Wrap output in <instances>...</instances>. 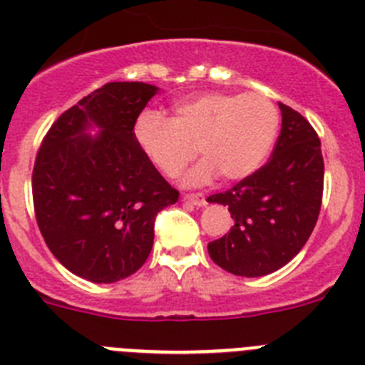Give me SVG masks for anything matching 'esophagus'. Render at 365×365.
Instances as JSON below:
<instances>
[{
    "mask_svg": "<svg viewBox=\"0 0 365 365\" xmlns=\"http://www.w3.org/2000/svg\"><path fill=\"white\" fill-rule=\"evenodd\" d=\"M182 199L188 202H192V205H195V206L206 205V197L202 195V193H185V195H182Z\"/></svg>",
    "mask_w": 365,
    "mask_h": 365,
    "instance_id": "obj_1",
    "label": "esophagus"
}]
</instances>
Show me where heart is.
<instances>
[{
	"label": "heart",
	"mask_w": 365,
	"mask_h": 365,
	"mask_svg": "<svg viewBox=\"0 0 365 365\" xmlns=\"http://www.w3.org/2000/svg\"><path fill=\"white\" fill-rule=\"evenodd\" d=\"M279 128V113L261 93H202L173 108V117L144 111L133 137L160 173L175 179L201 155L192 180H241L265 163Z\"/></svg>",
	"instance_id": "1"
}]
</instances>
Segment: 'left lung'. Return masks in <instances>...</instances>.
<instances>
[{
	"instance_id": "1",
	"label": "left lung",
	"mask_w": 365,
	"mask_h": 365,
	"mask_svg": "<svg viewBox=\"0 0 365 365\" xmlns=\"http://www.w3.org/2000/svg\"><path fill=\"white\" fill-rule=\"evenodd\" d=\"M272 155L252 175L210 202L228 206L234 227L208 243L212 261L227 272L257 278L287 265L307 243L322 208L324 157L309 120L285 104Z\"/></svg>"
}]
</instances>
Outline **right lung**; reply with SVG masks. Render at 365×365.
<instances>
[{
	"label": "right lung",
	"instance_id": "1",
	"mask_svg": "<svg viewBox=\"0 0 365 365\" xmlns=\"http://www.w3.org/2000/svg\"><path fill=\"white\" fill-rule=\"evenodd\" d=\"M157 87L109 82L63 111L32 170L38 228L60 263L93 283L128 278L146 263L155 219L179 192L135 143L133 125ZM89 123L98 138L82 134Z\"/></svg>",
	"mask_w": 365,
	"mask_h": 365
}]
</instances>
